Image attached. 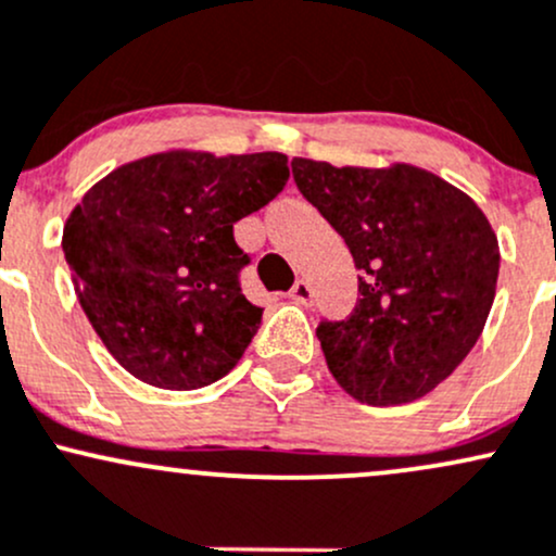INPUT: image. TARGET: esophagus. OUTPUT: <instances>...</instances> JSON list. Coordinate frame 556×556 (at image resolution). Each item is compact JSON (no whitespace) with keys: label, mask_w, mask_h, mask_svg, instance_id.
<instances>
[{"label":"esophagus","mask_w":556,"mask_h":556,"mask_svg":"<svg viewBox=\"0 0 556 556\" xmlns=\"http://www.w3.org/2000/svg\"><path fill=\"white\" fill-rule=\"evenodd\" d=\"M289 296L294 299V302H299V304H309L312 296H315V291H312L309 280H296L294 289H291Z\"/></svg>","instance_id":"esophagus-1"}]
</instances>
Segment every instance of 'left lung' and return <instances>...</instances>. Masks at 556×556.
Returning <instances> with one entry per match:
<instances>
[{"instance_id": "8db88e82", "label": "left lung", "mask_w": 556, "mask_h": 556, "mask_svg": "<svg viewBox=\"0 0 556 556\" xmlns=\"http://www.w3.org/2000/svg\"><path fill=\"white\" fill-rule=\"evenodd\" d=\"M296 189L346 241L357 307L320 320L328 370L354 399L404 404L452 376L496 294L498 244L470 197L413 165L291 162Z\"/></svg>"}]
</instances>
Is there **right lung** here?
I'll list each match as a JSON object with an SVG mask.
<instances>
[{
	"label": "right lung",
	"instance_id": "right-lung-1",
	"mask_svg": "<svg viewBox=\"0 0 556 556\" xmlns=\"http://www.w3.org/2000/svg\"><path fill=\"white\" fill-rule=\"evenodd\" d=\"M286 180L278 152H165L117 167L80 199L62 252L80 307L130 376L191 391L233 370L262 320L241 291L252 257L233 223Z\"/></svg>",
	"mask_w": 556,
	"mask_h": 556
}]
</instances>
